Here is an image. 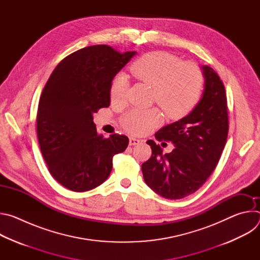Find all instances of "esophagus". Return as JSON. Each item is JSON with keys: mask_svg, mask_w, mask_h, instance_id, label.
Masks as SVG:
<instances>
[{"mask_svg": "<svg viewBox=\"0 0 260 260\" xmlns=\"http://www.w3.org/2000/svg\"><path fill=\"white\" fill-rule=\"evenodd\" d=\"M141 143V141L139 140V139H136V138H129V145L131 146H135V145H138V144H140Z\"/></svg>", "mask_w": 260, "mask_h": 260, "instance_id": "esophagus-1", "label": "esophagus"}]
</instances>
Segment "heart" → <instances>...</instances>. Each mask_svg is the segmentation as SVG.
I'll use <instances>...</instances> for the list:
<instances>
[{"label":"heart","mask_w":260,"mask_h":260,"mask_svg":"<svg viewBox=\"0 0 260 260\" xmlns=\"http://www.w3.org/2000/svg\"><path fill=\"white\" fill-rule=\"evenodd\" d=\"M129 70L138 81L152 87L153 102L172 119L186 116L201 99L204 86L201 68L190 61L182 62L177 55L166 51L148 52L135 60ZM127 85L123 75L116 76L110 85L111 101L122 102ZM159 120L157 109H134L123 116L121 123L131 134L144 135Z\"/></svg>","instance_id":"heart-1"}]
</instances>
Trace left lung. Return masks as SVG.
Returning a JSON list of instances; mask_svg holds the SVG:
<instances>
[{
	"mask_svg": "<svg viewBox=\"0 0 260 260\" xmlns=\"http://www.w3.org/2000/svg\"><path fill=\"white\" fill-rule=\"evenodd\" d=\"M205 90L191 113L155 134L159 142L174 144L171 153L154 141L151 157L142 165L146 184L159 196L179 200L196 192L215 170L229 133L228 100L223 82L208 66L203 67Z\"/></svg>",
	"mask_w": 260,
	"mask_h": 260,
	"instance_id": "obj_1",
	"label": "left lung"
}]
</instances>
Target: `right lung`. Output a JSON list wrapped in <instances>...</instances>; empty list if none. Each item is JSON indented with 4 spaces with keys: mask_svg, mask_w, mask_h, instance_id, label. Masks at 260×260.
I'll use <instances>...</instances> for the list:
<instances>
[{
    "mask_svg": "<svg viewBox=\"0 0 260 260\" xmlns=\"http://www.w3.org/2000/svg\"><path fill=\"white\" fill-rule=\"evenodd\" d=\"M135 53L84 47L64 57L44 86L37 113L40 149L51 176L72 191L105 182L113 156L126 149V136L98 135L92 114L110 106V85Z\"/></svg>",
    "mask_w": 260,
    "mask_h": 260,
    "instance_id": "right-lung-1",
    "label": "right lung"
}]
</instances>
